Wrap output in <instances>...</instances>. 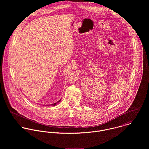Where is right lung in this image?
I'll list each match as a JSON object with an SVG mask.
<instances>
[{"mask_svg": "<svg viewBox=\"0 0 149 149\" xmlns=\"http://www.w3.org/2000/svg\"><path fill=\"white\" fill-rule=\"evenodd\" d=\"M60 101H61V99H60V100H59V101H58V102H57V103H54V104H52V106H56V104H57V103H58V102H60Z\"/></svg>", "mask_w": 149, "mask_h": 149, "instance_id": "1", "label": "right lung"}]
</instances>
